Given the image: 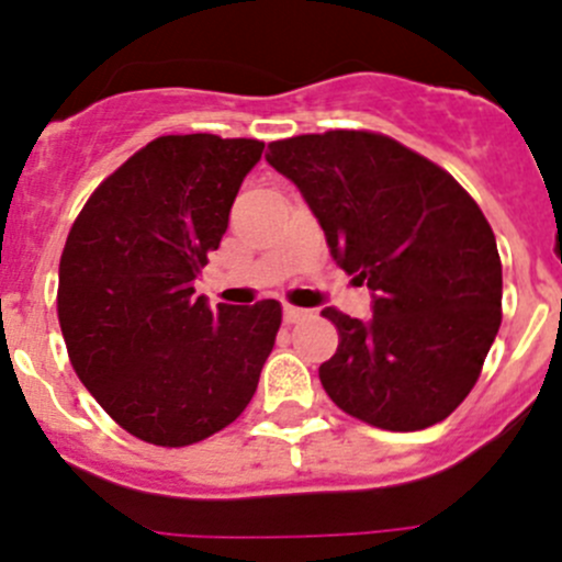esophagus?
Returning a JSON list of instances; mask_svg holds the SVG:
<instances>
[{"mask_svg": "<svg viewBox=\"0 0 562 562\" xmlns=\"http://www.w3.org/2000/svg\"><path fill=\"white\" fill-rule=\"evenodd\" d=\"M305 316H308V311L305 308H297V305H283V322H289V325L305 319Z\"/></svg>", "mask_w": 562, "mask_h": 562, "instance_id": "obj_1", "label": "esophagus"}]
</instances>
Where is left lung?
Returning <instances> with one entry per match:
<instances>
[{
  "instance_id": "8db88e82",
  "label": "left lung",
  "mask_w": 562,
  "mask_h": 562,
  "mask_svg": "<svg viewBox=\"0 0 562 562\" xmlns=\"http://www.w3.org/2000/svg\"><path fill=\"white\" fill-rule=\"evenodd\" d=\"M265 155L297 186L330 257L371 289V316L336 308L327 396L376 429L418 431L468 398L499 330L503 265L481 207L448 171L380 133L283 138Z\"/></svg>"
}]
</instances>
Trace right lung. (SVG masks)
<instances>
[{
    "instance_id": "obj_1",
    "label": "right lung",
    "mask_w": 562,
    "mask_h": 562,
    "mask_svg": "<svg viewBox=\"0 0 562 562\" xmlns=\"http://www.w3.org/2000/svg\"><path fill=\"white\" fill-rule=\"evenodd\" d=\"M262 149L213 133L155 138L100 182L70 229L57 294L70 363L138 440L193 446L257 393L281 303L213 311L193 283Z\"/></svg>"
}]
</instances>
